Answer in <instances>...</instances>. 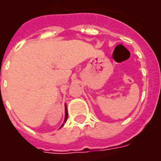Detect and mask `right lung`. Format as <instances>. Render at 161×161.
I'll list each match as a JSON object with an SVG mask.
<instances>
[{"label": "right lung", "mask_w": 161, "mask_h": 161, "mask_svg": "<svg viewBox=\"0 0 161 161\" xmlns=\"http://www.w3.org/2000/svg\"><path fill=\"white\" fill-rule=\"evenodd\" d=\"M68 109H67V106L65 105V119H64V122H63V124L62 125V126H61V128L63 127V125H64V123H66V121H67V119H68Z\"/></svg>", "instance_id": "obj_1"}]
</instances>
